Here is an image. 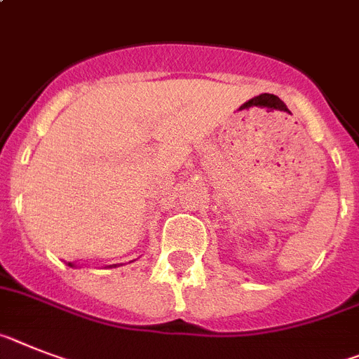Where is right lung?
Masks as SVG:
<instances>
[{
	"label": "right lung",
	"instance_id": "obj_1",
	"mask_svg": "<svg viewBox=\"0 0 359 359\" xmlns=\"http://www.w3.org/2000/svg\"><path fill=\"white\" fill-rule=\"evenodd\" d=\"M69 264V266H74V263H67ZM111 266H114V268H116V264H111Z\"/></svg>",
	"mask_w": 359,
	"mask_h": 359
}]
</instances>
